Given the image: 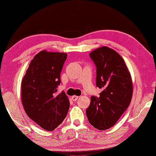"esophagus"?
Returning <instances> with one entry per match:
<instances>
[{"label": "esophagus", "mask_w": 156, "mask_h": 156, "mask_svg": "<svg viewBox=\"0 0 156 156\" xmlns=\"http://www.w3.org/2000/svg\"><path fill=\"white\" fill-rule=\"evenodd\" d=\"M78 98H79V97H78V96L74 95V96H73V97H72V100H73V101H76L78 99Z\"/></svg>", "instance_id": "34e87169"}]
</instances>
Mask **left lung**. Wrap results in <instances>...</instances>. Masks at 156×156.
<instances>
[{
	"instance_id": "1",
	"label": "left lung",
	"mask_w": 156,
	"mask_h": 156,
	"mask_svg": "<svg viewBox=\"0 0 156 156\" xmlns=\"http://www.w3.org/2000/svg\"><path fill=\"white\" fill-rule=\"evenodd\" d=\"M97 67L96 86L103 91L100 97H91L87 109L88 120L98 130L108 129L129 106L133 94L131 76L121 55L103 46L91 52Z\"/></svg>"
}]
</instances>
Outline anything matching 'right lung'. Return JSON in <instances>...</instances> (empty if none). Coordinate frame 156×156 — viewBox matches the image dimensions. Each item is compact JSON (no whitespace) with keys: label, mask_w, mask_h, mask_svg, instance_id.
Here are the masks:
<instances>
[{"label":"right lung","mask_w":156,"mask_h":156,"mask_svg":"<svg viewBox=\"0 0 156 156\" xmlns=\"http://www.w3.org/2000/svg\"><path fill=\"white\" fill-rule=\"evenodd\" d=\"M67 55L42 51L31 60L21 83L23 108L30 119L46 130H53L67 117L69 101L64 92L56 94Z\"/></svg>","instance_id":"add662e5"}]
</instances>
